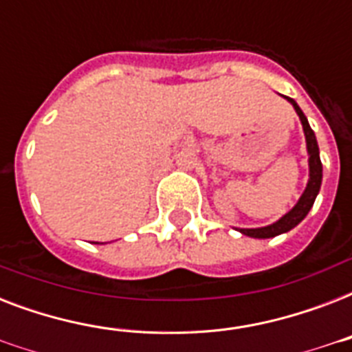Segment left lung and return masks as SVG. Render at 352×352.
<instances>
[{
	"instance_id": "1",
	"label": "left lung",
	"mask_w": 352,
	"mask_h": 352,
	"mask_svg": "<svg viewBox=\"0 0 352 352\" xmlns=\"http://www.w3.org/2000/svg\"><path fill=\"white\" fill-rule=\"evenodd\" d=\"M287 100L294 106L296 113L300 115V120L301 124H303V131H305L307 151H309V182H307L305 192H303V195L300 197L298 204L290 210L289 214H285L278 223H274V225L270 226H265V228H241V234L248 235V237L267 239V237H276V235L292 230L296 225H300L301 221L305 219V215L309 214V210L312 208L314 199H316L318 192H320V186H322V160H320V148H318L314 131H312L311 126H309V120H307V117L300 109V106H298L292 98H289V96H287Z\"/></svg>"
}]
</instances>
